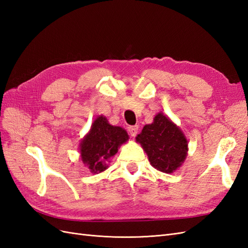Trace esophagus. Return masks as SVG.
I'll return each mask as SVG.
<instances>
[{"label": "esophagus", "mask_w": 248, "mask_h": 248, "mask_svg": "<svg viewBox=\"0 0 248 248\" xmlns=\"http://www.w3.org/2000/svg\"><path fill=\"white\" fill-rule=\"evenodd\" d=\"M127 130H128V132H129V134H130L131 137H136L138 131H139V126L138 125L128 126V127H127Z\"/></svg>", "instance_id": "1"}]
</instances>
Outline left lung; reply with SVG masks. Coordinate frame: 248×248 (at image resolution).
<instances>
[{"label":"left lung","instance_id":"left-lung-1","mask_svg":"<svg viewBox=\"0 0 248 248\" xmlns=\"http://www.w3.org/2000/svg\"><path fill=\"white\" fill-rule=\"evenodd\" d=\"M137 141L144 148L152 166L167 174L181 166L188 150L182 131L162 114L156 115L154 122L142 128Z\"/></svg>","mask_w":248,"mask_h":248}]
</instances>
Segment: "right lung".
<instances>
[{
  "instance_id": "1",
  "label": "right lung",
  "mask_w": 248,
  "mask_h": 248,
  "mask_svg": "<svg viewBox=\"0 0 248 248\" xmlns=\"http://www.w3.org/2000/svg\"><path fill=\"white\" fill-rule=\"evenodd\" d=\"M128 140V134L119 126L108 124L107 118L99 116L92 124L91 130L80 144L81 160L92 172L107 170L110 157L118 148Z\"/></svg>"
}]
</instances>
